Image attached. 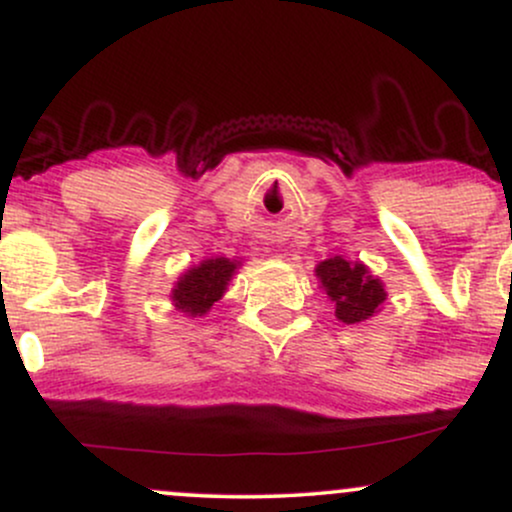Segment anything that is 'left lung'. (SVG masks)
Segmentation results:
<instances>
[{
	"mask_svg": "<svg viewBox=\"0 0 512 512\" xmlns=\"http://www.w3.org/2000/svg\"><path fill=\"white\" fill-rule=\"evenodd\" d=\"M320 289L334 303V315L344 325H358L383 310L385 284L363 262L330 257L315 267Z\"/></svg>",
	"mask_w": 512,
	"mask_h": 512,
	"instance_id": "obj_1",
	"label": "left lung"
}]
</instances>
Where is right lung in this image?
Instances as JSON below:
<instances>
[{"label": "right lung", "instance_id": "right-lung-1", "mask_svg": "<svg viewBox=\"0 0 512 512\" xmlns=\"http://www.w3.org/2000/svg\"><path fill=\"white\" fill-rule=\"evenodd\" d=\"M240 264L243 262L228 260V257H207V260L187 267L170 291L175 310L187 317L207 315L211 305L223 298Z\"/></svg>", "mask_w": 512, "mask_h": 512}]
</instances>
